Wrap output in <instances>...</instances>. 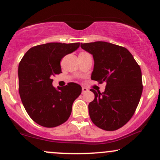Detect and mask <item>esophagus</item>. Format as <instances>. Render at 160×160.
<instances>
[{
	"label": "esophagus",
	"instance_id": "esophagus-1",
	"mask_svg": "<svg viewBox=\"0 0 160 160\" xmlns=\"http://www.w3.org/2000/svg\"><path fill=\"white\" fill-rule=\"evenodd\" d=\"M87 92H88V89H87L86 87H82V94H84Z\"/></svg>",
	"mask_w": 160,
	"mask_h": 160
}]
</instances>
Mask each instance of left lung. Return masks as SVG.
I'll use <instances>...</instances> for the list:
<instances>
[{
  "instance_id": "1",
  "label": "left lung",
  "mask_w": 160,
  "mask_h": 160,
  "mask_svg": "<svg viewBox=\"0 0 160 160\" xmlns=\"http://www.w3.org/2000/svg\"><path fill=\"white\" fill-rule=\"evenodd\" d=\"M92 54L91 78L106 82L102 93L91 89L95 99L89 104L92 122L107 131L117 130L130 121L143 92L141 68L126 48L105 41L81 43Z\"/></svg>"
}]
</instances>
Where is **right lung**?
Listing matches in <instances>:
<instances>
[{"instance_id":"add662e5","label":"right lung","mask_w":160,"mask_h":160,"mask_svg":"<svg viewBox=\"0 0 160 160\" xmlns=\"http://www.w3.org/2000/svg\"><path fill=\"white\" fill-rule=\"evenodd\" d=\"M79 43H48L30 48L19 64V92L26 111L39 125L55 128L68 119L82 87L70 82L54 88L52 77L62 73L63 57L79 47Z\"/></svg>"}]
</instances>
